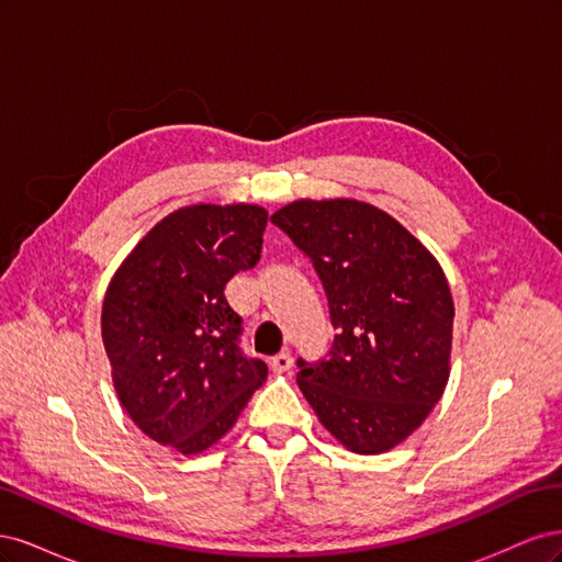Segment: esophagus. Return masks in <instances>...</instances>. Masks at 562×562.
<instances>
[{
	"mask_svg": "<svg viewBox=\"0 0 562 562\" xmlns=\"http://www.w3.org/2000/svg\"><path fill=\"white\" fill-rule=\"evenodd\" d=\"M269 363H271V370H274V372H288L293 368V356H291V351H281Z\"/></svg>",
	"mask_w": 562,
	"mask_h": 562,
	"instance_id": "34e87169",
	"label": "esophagus"
}]
</instances>
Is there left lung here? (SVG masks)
<instances>
[{
  "label": "left lung",
  "mask_w": 562,
  "mask_h": 562,
  "mask_svg": "<svg viewBox=\"0 0 562 562\" xmlns=\"http://www.w3.org/2000/svg\"><path fill=\"white\" fill-rule=\"evenodd\" d=\"M312 260L337 330L326 359H297L321 424L359 454L411 436L450 378L454 304L434 255L356 199H300L271 215Z\"/></svg>",
  "instance_id": "obj_1"
}]
</instances>
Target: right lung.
Masks as SVG:
<instances>
[{
  "label": "right lung",
  "mask_w": 562,
  "mask_h": 562,
  "mask_svg": "<svg viewBox=\"0 0 562 562\" xmlns=\"http://www.w3.org/2000/svg\"><path fill=\"white\" fill-rule=\"evenodd\" d=\"M267 211L196 203L166 215L116 269L103 302V345L119 403L161 446L196 454L241 415L267 363L239 347L225 297L262 252Z\"/></svg>",
  "instance_id": "add662e5"
}]
</instances>
